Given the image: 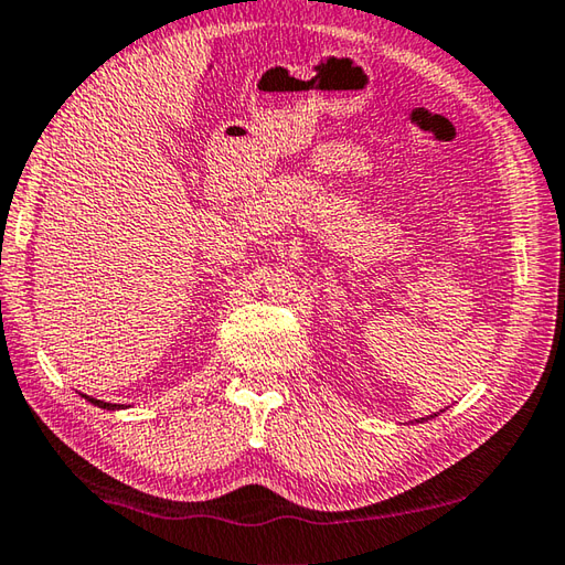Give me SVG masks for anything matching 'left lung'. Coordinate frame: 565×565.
Segmentation results:
<instances>
[{
  "mask_svg": "<svg viewBox=\"0 0 565 565\" xmlns=\"http://www.w3.org/2000/svg\"><path fill=\"white\" fill-rule=\"evenodd\" d=\"M430 418H433V415H430ZM425 420H428V418H425Z\"/></svg>",
  "mask_w": 565,
  "mask_h": 565,
  "instance_id": "obj_1",
  "label": "left lung"
}]
</instances>
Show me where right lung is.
Masks as SVG:
<instances>
[{
	"instance_id": "obj_1",
	"label": "right lung",
	"mask_w": 565,
	"mask_h": 565,
	"mask_svg": "<svg viewBox=\"0 0 565 565\" xmlns=\"http://www.w3.org/2000/svg\"><path fill=\"white\" fill-rule=\"evenodd\" d=\"M85 398H88L90 403H95V406H98V408H108V411L117 408V403H105V401H98V398H90V396H85Z\"/></svg>"
}]
</instances>
